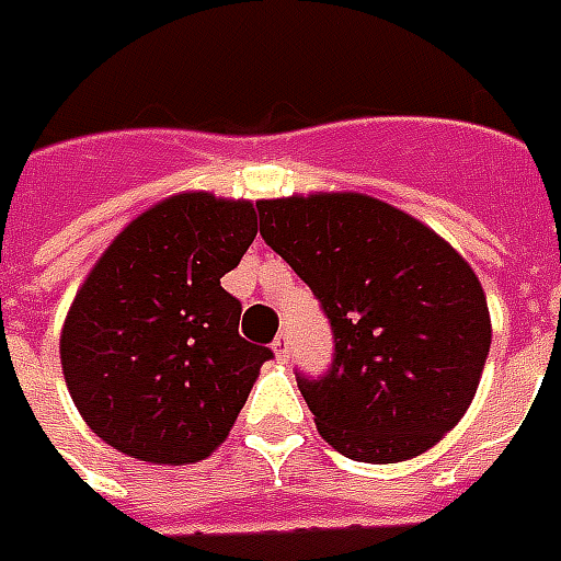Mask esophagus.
Here are the masks:
<instances>
[{
  "label": "esophagus",
  "instance_id": "obj_1",
  "mask_svg": "<svg viewBox=\"0 0 561 561\" xmlns=\"http://www.w3.org/2000/svg\"><path fill=\"white\" fill-rule=\"evenodd\" d=\"M272 348H275V357L277 360H289V352H293V345H289V334H277L275 343H272Z\"/></svg>",
  "mask_w": 561,
  "mask_h": 561
}]
</instances>
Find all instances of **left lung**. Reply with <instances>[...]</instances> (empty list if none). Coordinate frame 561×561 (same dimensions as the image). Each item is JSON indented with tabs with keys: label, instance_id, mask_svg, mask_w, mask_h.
<instances>
[{
	"label": "left lung",
	"instance_id": "1",
	"mask_svg": "<svg viewBox=\"0 0 561 561\" xmlns=\"http://www.w3.org/2000/svg\"><path fill=\"white\" fill-rule=\"evenodd\" d=\"M256 209L265 245L310 286L334 334L328 373H296L319 435L366 465L435 446L473 402L491 348L473 268L376 197H286Z\"/></svg>",
	"mask_w": 561,
	"mask_h": 561
}]
</instances>
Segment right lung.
<instances>
[{
  "instance_id": "obj_1",
  "label": "right lung",
  "mask_w": 561,
  "mask_h": 561,
  "mask_svg": "<svg viewBox=\"0 0 561 561\" xmlns=\"http://www.w3.org/2000/svg\"><path fill=\"white\" fill-rule=\"evenodd\" d=\"M256 236L248 201L188 192L108 245L67 313L61 369L108 446L153 465L201 461L230 432L272 348L239 334L221 277Z\"/></svg>"
}]
</instances>
